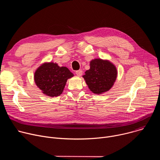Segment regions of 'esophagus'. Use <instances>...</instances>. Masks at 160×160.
Wrapping results in <instances>:
<instances>
[{"label":"esophagus","mask_w":160,"mask_h":160,"mask_svg":"<svg viewBox=\"0 0 160 160\" xmlns=\"http://www.w3.org/2000/svg\"><path fill=\"white\" fill-rule=\"evenodd\" d=\"M75 73H76V75H77V76H78V77L82 76V74H83V72H82V70H77V71H76Z\"/></svg>","instance_id":"1"}]
</instances>
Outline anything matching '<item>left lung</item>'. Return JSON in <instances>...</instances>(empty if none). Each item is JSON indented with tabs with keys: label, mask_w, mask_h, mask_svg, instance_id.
<instances>
[{
	"label": "left lung",
	"mask_w": 160,
	"mask_h": 160,
	"mask_svg": "<svg viewBox=\"0 0 160 160\" xmlns=\"http://www.w3.org/2000/svg\"><path fill=\"white\" fill-rule=\"evenodd\" d=\"M83 78L91 92L101 94L108 91L117 77L116 66L108 60L95 59L90 61V69Z\"/></svg>",
	"instance_id": "8db88e82"
}]
</instances>
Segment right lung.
I'll return each mask as SVG.
<instances>
[{
  "mask_svg": "<svg viewBox=\"0 0 160 160\" xmlns=\"http://www.w3.org/2000/svg\"><path fill=\"white\" fill-rule=\"evenodd\" d=\"M74 75L65 66L52 62H44L36 70L34 80L43 94L50 97L61 95L68 78Z\"/></svg>",
  "mask_w": 160,
  "mask_h": 160,
  "instance_id": "right-lung-1",
  "label": "right lung"
}]
</instances>
